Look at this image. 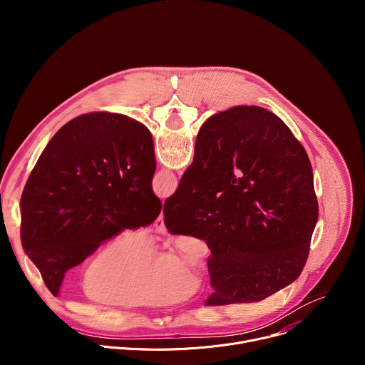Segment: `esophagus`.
<instances>
[{"label": "esophagus", "mask_w": 365, "mask_h": 365, "mask_svg": "<svg viewBox=\"0 0 365 365\" xmlns=\"http://www.w3.org/2000/svg\"><path fill=\"white\" fill-rule=\"evenodd\" d=\"M154 228L158 230L159 232H165V220H163V212H160V215H159V218L155 220V222H154Z\"/></svg>", "instance_id": "esophagus-1"}]
</instances>
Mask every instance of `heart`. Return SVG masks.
Masks as SVG:
<instances>
[{"label":"heart","mask_w":365,"mask_h":365,"mask_svg":"<svg viewBox=\"0 0 365 365\" xmlns=\"http://www.w3.org/2000/svg\"><path fill=\"white\" fill-rule=\"evenodd\" d=\"M150 235L140 230L113 237L86 264L81 286L86 297L121 307L162 306L187 294L199 259L189 251L154 257Z\"/></svg>","instance_id":"obj_1"}]
</instances>
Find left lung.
Wrapping results in <instances>:
<instances>
[{
    "mask_svg": "<svg viewBox=\"0 0 365 365\" xmlns=\"http://www.w3.org/2000/svg\"><path fill=\"white\" fill-rule=\"evenodd\" d=\"M154 172L150 131L123 114L79 115L48 141L20 207L23 248L51 294L102 242L159 217Z\"/></svg>",
    "mask_w": 365,
    "mask_h": 365,
    "instance_id": "left-lung-1",
    "label": "left lung"
}]
</instances>
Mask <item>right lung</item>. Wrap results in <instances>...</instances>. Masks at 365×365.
Returning a JSON list of instances; mask_svg holds the SVG:
<instances>
[{
	"label": "right lung",
	"instance_id": "obj_1",
	"mask_svg": "<svg viewBox=\"0 0 365 365\" xmlns=\"http://www.w3.org/2000/svg\"><path fill=\"white\" fill-rule=\"evenodd\" d=\"M170 234L203 240L214 293L206 306L259 302L294 282L318 222L314 173L289 127L240 106L200 127L193 163L165 202Z\"/></svg>",
	"mask_w": 365,
	"mask_h": 365
}]
</instances>
